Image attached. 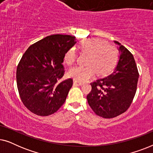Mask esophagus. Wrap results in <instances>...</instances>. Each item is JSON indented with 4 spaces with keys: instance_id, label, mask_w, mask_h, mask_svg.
<instances>
[{
    "instance_id": "obj_1",
    "label": "esophagus",
    "mask_w": 153,
    "mask_h": 153,
    "mask_svg": "<svg viewBox=\"0 0 153 153\" xmlns=\"http://www.w3.org/2000/svg\"><path fill=\"white\" fill-rule=\"evenodd\" d=\"M74 85H82L83 83L77 81H74Z\"/></svg>"
}]
</instances>
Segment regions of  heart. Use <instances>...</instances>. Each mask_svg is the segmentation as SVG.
<instances>
[{
	"label": "heart",
	"instance_id": "heart-1",
	"mask_svg": "<svg viewBox=\"0 0 153 153\" xmlns=\"http://www.w3.org/2000/svg\"><path fill=\"white\" fill-rule=\"evenodd\" d=\"M81 52L88 54L87 66H75L68 72V76L79 82L93 78L97 72L99 76H105L115 68L119 59V52L116 46L108 44L100 38L83 39L79 45ZM76 51L71 48L64 55V62L68 65L74 63Z\"/></svg>",
	"mask_w": 153,
	"mask_h": 153
}]
</instances>
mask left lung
<instances>
[{"label": "left lung", "mask_w": 153, "mask_h": 153, "mask_svg": "<svg viewBox=\"0 0 153 153\" xmlns=\"http://www.w3.org/2000/svg\"><path fill=\"white\" fill-rule=\"evenodd\" d=\"M119 59L114 72L91 83L88 104L97 116L112 118L128 109L137 91L139 72L132 54L118 42Z\"/></svg>", "instance_id": "1"}]
</instances>
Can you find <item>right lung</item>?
<instances>
[{
	"mask_svg": "<svg viewBox=\"0 0 153 153\" xmlns=\"http://www.w3.org/2000/svg\"><path fill=\"white\" fill-rule=\"evenodd\" d=\"M76 41L71 35H52L30 46L23 55L16 69V84L23 104L33 114L49 116L65 102L73 81H60L62 62Z\"/></svg>",
	"mask_w": 153,
	"mask_h": 153,
	"instance_id": "right-lung-1",
	"label": "right lung"
}]
</instances>
